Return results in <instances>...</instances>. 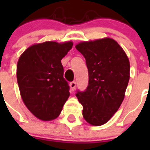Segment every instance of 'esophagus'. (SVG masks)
<instances>
[{
	"instance_id": "esophagus-1",
	"label": "esophagus",
	"mask_w": 150,
	"mask_h": 150,
	"mask_svg": "<svg viewBox=\"0 0 150 150\" xmlns=\"http://www.w3.org/2000/svg\"><path fill=\"white\" fill-rule=\"evenodd\" d=\"M70 87H71V89L72 91H74V90H75V87H76V82H74V81L71 82V83H70Z\"/></svg>"
}]
</instances>
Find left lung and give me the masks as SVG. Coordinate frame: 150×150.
<instances>
[{"instance_id":"left-lung-1","label":"left lung","mask_w":150,"mask_h":150,"mask_svg":"<svg viewBox=\"0 0 150 150\" xmlns=\"http://www.w3.org/2000/svg\"><path fill=\"white\" fill-rule=\"evenodd\" d=\"M86 59L89 84L78 90L85 120L93 126L104 125L123 102L130 78V64L125 52L116 41L103 38L75 46Z\"/></svg>"}]
</instances>
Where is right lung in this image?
<instances>
[{
	"label": "right lung",
	"instance_id": "obj_1",
	"mask_svg": "<svg viewBox=\"0 0 150 150\" xmlns=\"http://www.w3.org/2000/svg\"><path fill=\"white\" fill-rule=\"evenodd\" d=\"M72 46V42L53 41L34 44L18 59L17 81L22 99L42 121L57 118L70 96L61 61Z\"/></svg>",
	"mask_w": 150,
	"mask_h": 150
}]
</instances>
